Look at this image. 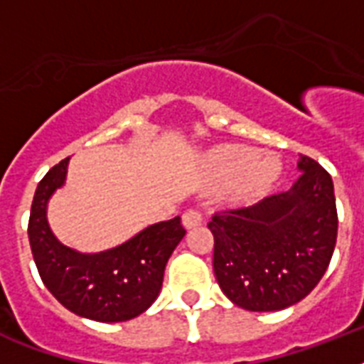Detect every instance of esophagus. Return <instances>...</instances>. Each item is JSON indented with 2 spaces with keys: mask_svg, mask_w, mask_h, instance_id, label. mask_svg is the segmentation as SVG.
I'll return each mask as SVG.
<instances>
[{
  "mask_svg": "<svg viewBox=\"0 0 364 364\" xmlns=\"http://www.w3.org/2000/svg\"><path fill=\"white\" fill-rule=\"evenodd\" d=\"M202 225V211L194 210H187L183 213V227L185 228H194V227H200Z\"/></svg>",
  "mask_w": 364,
  "mask_h": 364,
  "instance_id": "34e87169",
  "label": "esophagus"
}]
</instances>
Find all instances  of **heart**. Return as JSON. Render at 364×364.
<instances>
[{
  "label": "heart",
  "instance_id": "obj_1",
  "mask_svg": "<svg viewBox=\"0 0 364 364\" xmlns=\"http://www.w3.org/2000/svg\"><path fill=\"white\" fill-rule=\"evenodd\" d=\"M210 173L223 187L240 183V194L251 198L272 187L279 173V164L274 159H260L259 151L251 147L230 145L211 156Z\"/></svg>",
  "mask_w": 364,
  "mask_h": 364
}]
</instances>
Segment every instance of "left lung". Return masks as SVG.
Wrapping results in <instances>:
<instances>
[{"label": "left lung", "instance_id": "1", "mask_svg": "<svg viewBox=\"0 0 364 364\" xmlns=\"http://www.w3.org/2000/svg\"><path fill=\"white\" fill-rule=\"evenodd\" d=\"M300 176L287 193L259 204L217 211L213 272L227 299L249 311H276L314 291L338 234L334 185L325 168L300 154Z\"/></svg>", "mask_w": 364, "mask_h": 364}]
</instances>
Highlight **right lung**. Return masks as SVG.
<instances>
[{
	"mask_svg": "<svg viewBox=\"0 0 364 364\" xmlns=\"http://www.w3.org/2000/svg\"><path fill=\"white\" fill-rule=\"evenodd\" d=\"M64 159L43 177L33 194L28 238L45 287L75 316L100 323L134 319L159 296L166 262L185 236L181 217L151 225L128 242L100 253H79L56 240L47 204L65 181Z\"/></svg>",
	"mask_w": 364,
	"mask_h": 364,
	"instance_id": "add662e5",
	"label": "right lung"
}]
</instances>
